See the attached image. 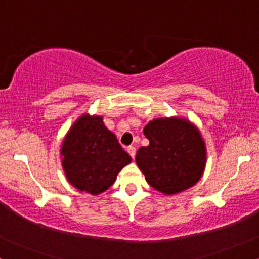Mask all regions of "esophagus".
Masks as SVG:
<instances>
[{"mask_svg":"<svg viewBox=\"0 0 259 259\" xmlns=\"http://www.w3.org/2000/svg\"><path fill=\"white\" fill-rule=\"evenodd\" d=\"M127 152L130 153L131 157L135 158V155H136V147H135V146H130V147H127Z\"/></svg>","mask_w":259,"mask_h":259,"instance_id":"obj_1","label":"esophagus"}]
</instances>
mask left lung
Wrapping results in <instances>:
<instances>
[{
  "label": "left lung",
  "instance_id": "1",
  "mask_svg": "<svg viewBox=\"0 0 259 259\" xmlns=\"http://www.w3.org/2000/svg\"><path fill=\"white\" fill-rule=\"evenodd\" d=\"M143 132L149 144L138 149L136 163L152 188L173 195L199 182L206 148L196 127L182 118H157Z\"/></svg>",
  "mask_w": 259,
  "mask_h": 259
}]
</instances>
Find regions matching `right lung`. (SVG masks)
Listing matches in <instances>:
<instances>
[{
  "label": "right lung",
  "mask_w": 259,
  "mask_h": 259,
  "mask_svg": "<svg viewBox=\"0 0 259 259\" xmlns=\"http://www.w3.org/2000/svg\"><path fill=\"white\" fill-rule=\"evenodd\" d=\"M68 182L81 191L97 195L115 183L122 168L132 162L100 116H81L66 135L62 147Z\"/></svg>",
  "instance_id": "obj_1"
}]
</instances>
